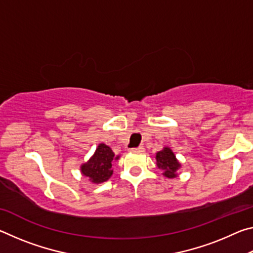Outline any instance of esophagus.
I'll return each mask as SVG.
<instances>
[{"instance_id":"esophagus-1","label":"esophagus","mask_w":253,"mask_h":253,"mask_svg":"<svg viewBox=\"0 0 253 253\" xmlns=\"http://www.w3.org/2000/svg\"><path fill=\"white\" fill-rule=\"evenodd\" d=\"M130 152H144V147L143 146H139V147H132L129 148Z\"/></svg>"}]
</instances>
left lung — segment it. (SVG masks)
<instances>
[{
  "label": "left lung",
  "instance_id": "1",
  "mask_svg": "<svg viewBox=\"0 0 253 253\" xmlns=\"http://www.w3.org/2000/svg\"><path fill=\"white\" fill-rule=\"evenodd\" d=\"M156 162L158 169L163 170L165 177L174 178L177 176V170L181 168V164L169 147H164L156 153Z\"/></svg>",
  "mask_w": 253,
  "mask_h": 253
}]
</instances>
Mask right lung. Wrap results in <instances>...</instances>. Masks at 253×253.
<instances>
[{"label":"right lung","mask_w":253,"mask_h":253,"mask_svg":"<svg viewBox=\"0 0 253 253\" xmlns=\"http://www.w3.org/2000/svg\"><path fill=\"white\" fill-rule=\"evenodd\" d=\"M118 158L119 156H115V153L109 146L106 144H99L90 160L80 166L81 173L92 183H104L113 175L114 170L111 166Z\"/></svg>","instance_id":"1"}]
</instances>
